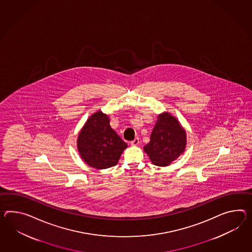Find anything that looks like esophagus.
I'll use <instances>...</instances> for the list:
<instances>
[{
	"instance_id": "1",
	"label": "esophagus",
	"mask_w": 252,
	"mask_h": 252,
	"mask_svg": "<svg viewBox=\"0 0 252 252\" xmlns=\"http://www.w3.org/2000/svg\"><path fill=\"white\" fill-rule=\"evenodd\" d=\"M130 144H131V146H137L138 144H139V138L138 137H136V138H135L133 141L130 142Z\"/></svg>"
}]
</instances>
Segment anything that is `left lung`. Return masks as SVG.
Returning <instances> with one entry per match:
<instances>
[{
    "instance_id": "1",
    "label": "left lung",
    "mask_w": 252,
    "mask_h": 252,
    "mask_svg": "<svg viewBox=\"0 0 252 252\" xmlns=\"http://www.w3.org/2000/svg\"><path fill=\"white\" fill-rule=\"evenodd\" d=\"M187 134L176 117L162 113L154 126L150 141L144 147L154 165L166 166L183 154Z\"/></svg>"
}]
</instances>
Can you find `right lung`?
Listing matches in <instances>:
<instances>
[{
	"label": "right lung",
	"instance_id": "1",
	"mask_svg": "<svg viewBox=\"0 0 252 252\" xmlns=\"http://www.w3.org/2000/svg\"><path fill=\"white\" fill-rule=\"evenodd\" d=\"M126 148L127 144L111 127L108 116L102 111L87 119L77 138L82 159L97 169L116 166Z\"/></svg>",
	"mask_w": 252,
	"mask_h": 252
}]
</instances>
